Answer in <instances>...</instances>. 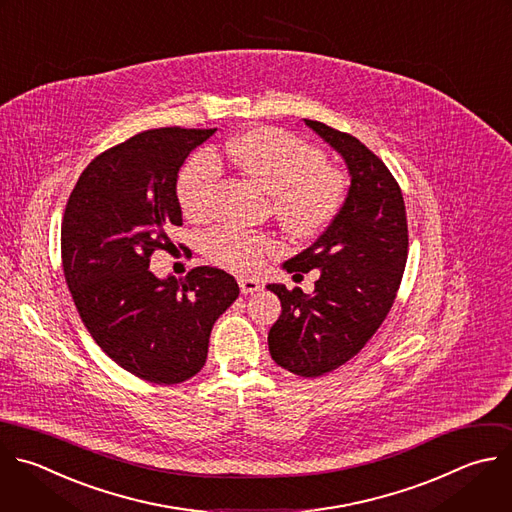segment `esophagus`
<instances>
[{
  "label": "esophagus",
  "instance_id": "obj_1",
  "mask_svg": "<svg viewBox=\"0 0 512 512\" xmlns=\"http://www.w3.org/2000/svg\"><path fill=\"white\" fill-rule=\"evenodd\" d=\"M239 287H241V293L249 295V293H255V291H259L263 285L259 283V279H251V277H239Z\"/></svg>",
  "mask_w": 512,
  "mask_h": 512
}]
</instances>
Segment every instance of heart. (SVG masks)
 I'll return each mask as SVG.
<instances>
[{"label": "heart", "mask_w": 512, "mask_h": 512, "mask_svg": "<svg viewBox=\"0 0 512 512\" xmlns=\"http://www.w3.org/2000/svg\"><path fill=\"white\" fill-rule=\"evenodd\" d=\"M227 158L257 189L269 195L271 213L293 237L321 233L342 211L346 181L325 164V154L275 128L247 130L225 146ZM221 168L211 154L193 156L179 175L177 199L185 217L205 221L213 213ZM275 243L257 231L221 225L207 233L205 253L217 265L255 271Z\"/></svg>", "instance_id": "heart-1"}]
</instances>
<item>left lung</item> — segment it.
Instances as JSON below:
<instances>
[{
    "mask_svg": "<svg viewBox=\"0 0 512 512\" xmlns=\"http://www.w3.org/2000/svg\"><path fill=\"white\" fill-rule=\"evenodd\" d=\"M344 158L350 189L319 239L283 263L287 273L319 269L313 293L269 283L281 315L269 354L285 370L315 378L352 360L386 319L408 259L402 191L388 166L356 136L303 120Z\"/></svg>",
    "mask_w": 512,
    "mask_h": 512,
    "instance_id": "8db88e82",
    "label": "left lung"
}]
</instances>
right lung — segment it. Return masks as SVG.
Returning a JSON list of instances; mask_svg holds the SVG:
<instances>
[{
	"label": "right lung",
	"instance_id": "right-lung-1",
	"mask_svg": "<svg viewBox=\"0 0 512 512\" xmlns=\"http://www.w3.org/2000/svg\"><path fill=\"white\" fill-rule=\"evenodd\" d=\"M217 128H154L98 154L62 221V265L76 309L102 352L152 384H179L207 362L215 321L237 299L233 275L195 267L156 277L150 255L183 225L177 179Z\"/></svg>",
	"mask_w": 512,
	"mask_h": 512
}]
</instances>
